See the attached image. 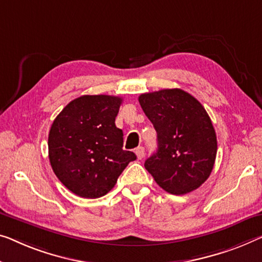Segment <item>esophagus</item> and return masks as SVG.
<instances>
[{"instance_id": "34e87169", "label": "esophagus", "mask_w": 262, "mask_h": 262, "mask_svg": "<svg viewBox=\"0 0 262 262\" xmlns=\"http://www.w3.org/2000/svg\"><path fill=\"white\" fill-rule=\"evenodd\" d=\"M135 154H136V156H138L139 160L143 159V156H144V148L143 147H138L135 149Z\"/></svg>"}]
</instances>
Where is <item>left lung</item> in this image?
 Here are the masks:
<instances>
[{
    "label": "left lung",
    "instance_id": "8db88e82",
    "mask_svg": "<svg viewBox=\"0 0 262 262\" xmlns=\"http://www.w3.org/2000/svg\"><path fill=\"white\" fill-rule=\"evenodd\" d=\"M139 102L158 133V150L146 160V169L170 194L196 189L212 173L217 150L206 109L179 88L141 94Z\"/></svg>",
    "mask_w": 262,
    "mask_h": 262
}]
</instances>
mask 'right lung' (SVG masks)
<instances>
[{
	"instance_id": "1",
	"label": "right lung",
	"mask_w": 262,
	"mask_h": 262,
	"mask_svg": "<svg viewBox=\"0 0 262 262\" xmlns=\"http://www.w3.org/2000/svg\"><path fill=\"white\" fill-rule=\"evenodd\" d=\"M122 99L83 95L56 116L48 136L49 161L54 173L70 192L96 199L113 189L130 161L123 150V133L115 126Z\"/></svg>"
}]
</instances>
